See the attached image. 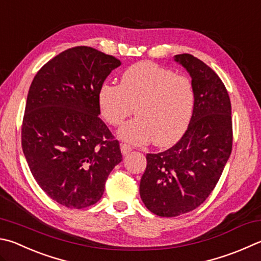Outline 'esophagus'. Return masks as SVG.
I'll return each instance as SVG.
<instances>
[{
    "instance_id": "esophagus-1",
    "label": "esophagus",
    "mask_w": 261,
    "mask_h": 261,
    "mask_svg": "<svg viewBox=\"0 0 261 261\" xmlns=\"http://www.w3.org/2000/svg\"><path fill=\"white\" fill-rule=\"evenodd\" d=\"M131 150H132V147H131L130 145H127V144H121V151H122L123 155L129 154Z\"/></svg>"
}]
</instances>
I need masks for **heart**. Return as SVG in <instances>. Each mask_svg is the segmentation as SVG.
Instances as JSON below:
<instances>
[{"mask_svg": "<svg viewBox=\"0 0 261 261\" xmlns=\"http://www.w3.org/2000/svg\"><path fill=\"white\" fill-rule=\"evenodd\" d=\"M102 117L117 126L135 112L137 116L118 135L132 144L167 147L186 131L194 107L191 81L151 61H140L122 74L120 85L103 83L98 92Z\"/></svg>", "mask_w": 261, "mask_h": 261, "instance_id": "obj_1", "label": "heart"}]
</instances>
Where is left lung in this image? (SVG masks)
I'll list each match as a JSON object with an SVG mask.
<instances>
[{"instance_id":"8db88e82","label":"left lung","mask_w":261,"mask_h":261,"mask_svg":"<svg viewBox=\"0 0 261 261\" xmlns=\"http://www.w3.org/2000/svg\"><path fill=\"white\" fill-rule=\"evenodd\" d=\"M192 77L194 108L186 132L171 148L147 154L140 197L160 217H177L210 195L233 146L228 92L209 66L189 54L174 56Z\"/></svg>"}]
</instances>
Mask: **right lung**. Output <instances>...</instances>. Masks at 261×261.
<instances>
[{"mask_svg":"<svg viewBox=\"0 0 261 261\" xmlns=\"http://www.w3.org/2000/svg\"><path fill=\"white\" fill-rule=\"evenodd\" d=\"M120 65L115 57L75 46L48 61L28 91L22 151L39 186L70 209L100 200L122 161L120 144L98 116L99 89Z\"/></svg>","mask_w":261,"mask_h":261,"instance_id":"right-lung-1","label":"right lung"}]
</instances>
